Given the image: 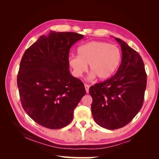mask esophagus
Wrapping results in <instances>:
<instances>
[{
  "mask_svg": "<svg viewBox=\"0 0 159 159\" xmlns=\"http://www.w3.org/2000/svg\"><path fill=\"white\" fill-rule=\"evenodd\" d=\"M89 85L85 84V91H86V92H87V93L89 92Z\"/></svg>",
  "mask_w": 159,
  "mask_h": 159,
  "instance_id": "1",
  "label": "esophagus"
}]
</instances>
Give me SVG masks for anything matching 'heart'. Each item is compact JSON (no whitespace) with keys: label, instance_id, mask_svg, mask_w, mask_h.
<instances>
[{"label":"heart","instance_id":"heart-1","mask_svg":"<svg viewBox=\"0 0 159 159\" xmlns=\"http://www.w3.org/2000/svg\"><path fill=\"white\" fill-rule=\"evenodd\" d=\"M78 56H72L69 64L75 77H80L87 70L91 71L90 77L100 80L110 78L118 68L121 60L119 47L102 41H91L80 46Z\"/></svg>","mask_w":159,"mask_h":159}]
</instances>
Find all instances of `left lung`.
<instances>
[{
    "mask_svg": "<svg viewBox=\"0 0 159 159\" xmlns=\"http://www.w3.org/2000/svg\"><path fill=\"white\" fill-rule=\"evenodd\" d=\"M122 51L121 64L111 78L91 86L94 121L107 129L123 127L141 110L147 87V74L139 53L115 38Z\"/></svg>",
    "mask_w": 159,
    "mask_h": 159,
    "instance_id": "obj_1",
    "label": "left lung"
}]
</instances>
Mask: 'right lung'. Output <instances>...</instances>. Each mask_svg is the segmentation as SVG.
I'll use <instances>...</instances> for the list:
<instances>
[{
  "label": "right lung",
  "instance_id": "right-lung-1",
  "mask_svg": "<svg viewBox=\"0 0 159 159\" xmlns=\"http://www.w3.org/2000/svg\"><path fill=\"white\" fill-rule=\"evenodd\" d=\"M84 36L51 31L25 51L20 61L17 85L22 106L40 125L58 129L72 121L74 111L85 95L82 81L69 70V52Z\"/></svg>",
  "mask_w": 159,
  "mask_h": 159
}]
</instances>
